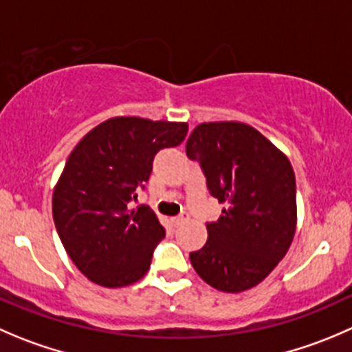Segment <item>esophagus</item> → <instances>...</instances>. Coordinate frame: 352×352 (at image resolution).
I'll return each instance as SVG.
<instances>
[{
	"instance_id": "34e87169",
	"label": "esophagus",
	"mask_w": 352,
	"mask_h": 352,
	"mask_svg": "<svg viewBox=\"0 0 352 352\" xmlns=\"http://www.w3.org/2000/svg\"><path fill=\"white\" fill-rule=\"evenodd\" d=\"M187 220H189V214H187V213H182V214H179V217H173L172 218V221H173V225H175V227H179V225L186 223Z\"/></svg>"
}]
</instances>
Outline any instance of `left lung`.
<instances>
[{
	"instance_id": "1",
	"label": "left lung",
	"mask_w": 352,
	"mask_h": 352,
	"mask_svg": "<svg viewBox=\"0 0 352 352\" xmlns=\"http://www.w3.org/2000/svg\"><path fill=\"white\" fill-rule=\"evenodd\" d=\"M225 203L208 221V241L190 252L194 270L211 287L242 292L270 275L296 232V177L291 162L265 135L241 122L197 125L186 144Z\"/></svg>"
}]
</instances>
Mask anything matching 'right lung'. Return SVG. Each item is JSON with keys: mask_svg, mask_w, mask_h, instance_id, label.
<instances>
[{"mask_svg": "<svg viewBox=\"0 0 352 352\" xmlns=\"http://www.w3.org/2000/svg\"><path fill=\"white\" fill-rule=\"evenodd\" d=\"M187 124L117 117L85 135L65 163L53 192V218L75 267L103 287H125L146 275L165 227L146 204L156 153L186 139Z\"/></svg>", "mask_w": 352, "mask_h": 352, "instance_id": "obj_1", "label": "right lung"}]
</instances>
